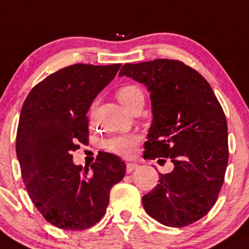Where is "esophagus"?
<instances>
[{
    "instance_id": "34e87169",
    "label": "esophagus",
    "mask_w": 249,
    "mask_h": 249,
    "mask_svg": "<svg viewBox=\"0 0 249 249\" xmlns=\"http://www.w3.org/2000/svg\"><path fill=\"white\" fill-rule=\"evenodd\" d=\"M138 168V164L135 163V162H127L126 163V172L132 173L135 169Z\"/></svg>"
}]
</instances>
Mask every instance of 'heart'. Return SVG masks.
Segmentation results:
<instances>
[{"label": "heart", "instance_id": "1", "mask_svg": "<svg viewBox=\"0 0 249 249\" xmlns=\"http://www.w3.org/2000/svg\"><path fill=\"white\" fill-rule=\"evenodd\" d=\"M117 98L120 101V104L127 109H131L135 105L141 103V101L144 103V94H143L142 89L133 85L124 86V87L119 88L117 90ZM138 141H140V137L135 133L113 136L104 143V148L108 153L114 154V155L122 156V158H130L135 154Z\"/></svg>", "mask_w": 249, "mask_h": 249}]
</instances>
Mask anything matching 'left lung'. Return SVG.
<instances>
[{"mask_svg": "<svg viewBox=\"0 0 249 249\" xmlns=\"http://www.w3.org/2000/svg\"><path fill=\"white\" fill-rule=\"evenodd\" d=\"M119 76L143 83L150 93L153 122L143 158H169L174 164L143 196L144 210L174 228L198 221L216 203L229 158L226 116L213 88L173 59L126 63Z\"/></svg>", "mask_w": 249, "mask_h": 249, "instance_id": "obj_1", "label": "left lung"}]
</instances>
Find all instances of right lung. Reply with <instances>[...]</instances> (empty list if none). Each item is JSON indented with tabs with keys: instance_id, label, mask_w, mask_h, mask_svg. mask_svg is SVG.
<instances>
[{
	"instance_id": "1",
	"label": "right lung",
	"mask_w": 249,
	"mask_h": 249,
	"mask_svg": "<svg viewBox=\"0 0 249 249\" xmlns=\"http://www.w3.org/2000/svg\"><path fill=\"white\" fill-rule=\"evenodd\" d=\"M122 64H74L39 82L22 105L17 156L31 200L57 228L83 230L106 211L109 191L126 164L100 151L90 167L76 166L71 151L88 142L87 113Z\"/></svg>"
}]
</instances>
